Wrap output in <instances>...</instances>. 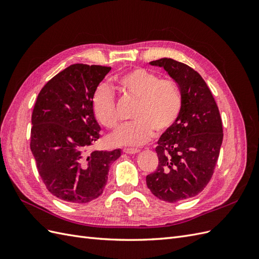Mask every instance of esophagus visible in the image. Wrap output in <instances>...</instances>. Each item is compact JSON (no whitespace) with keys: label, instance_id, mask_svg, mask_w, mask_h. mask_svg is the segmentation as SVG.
Instances as JSON below:
<instances>
[{"label":"esophagus","instance_id":"obj_1","mask_svg":"<svg viewBox=\"0 0 259 259\" xmlns=\"http://www.w3.org/2000/svg\"><path fill=\"white\" fill-rule=\"evenodd\" d=\"M123 152L126 153V154H134V153L139 152V150H138V149H136V148H124L123 149Z\"/></svg>","mask_w":259,"mask_h":259}]
</instances>
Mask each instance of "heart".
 Segmentation results:
<instances>
[{"instance_id": "1", "label": "heart", "mask_w": 259, "mask_h": 259, "mask_svg": "<svg viewBox=\"0 0 259 259\" xmlns=\"http://www.w3.org/2000/svg\"><path fill=\"white\" fill-rule=\"evenodd\" d=\"M116 84L124 97L136 101L132 119L134 122L124 125L108 142L112 146H140L154 136L162 135L178 121L183 110V94L178 84L171 79L144 68H134L116 76ZM92 111L95 119L109 130H114L120 119L116 111V100L112 90L101 83L93 92Z\"/></svg>"}]
</instances>
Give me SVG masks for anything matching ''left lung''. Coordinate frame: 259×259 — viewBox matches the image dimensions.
<instances>
[{
  "instance_id": "1",
  "label": "left lung",
  "mask_w": 259,
  "mask_h": 259,
  "mask_svg": "<svg viewBox=\"0 0 259 259\" xmlns=\"http://www.w3.org/2000/svg\"><path fill=\"white\" fill-rule=\"evenodd\" d=\"M150 65L167 71L184 99L178 121L158 140L159 165L146 177L153 195L174 203L195 197L209 183L223 143V122L210 90L195 70L170 58Z\"/></svg>"
}]
</instances>
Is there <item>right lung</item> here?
Wrapping results in <instances>:
<instances>
[{
	"mask_svg": "<svg viewBox=\"0 0 259 259\" xmlns=\"http://www.w3.org/2000/svg\"><path fill=\"white\" fill-rule=\"evenodd\" d=\"M111 67L74 64L38 93L31 117L30 148L45 187L61 201L89 203L104 192L109 166L120 149L90 151L100 137L93 92Z\"/></svg>",
	"mask_w": 259,
	"mask_h": 259,
	"instance_id": "obj_1",
	"label": "right lung"
}]
</instances>
